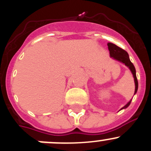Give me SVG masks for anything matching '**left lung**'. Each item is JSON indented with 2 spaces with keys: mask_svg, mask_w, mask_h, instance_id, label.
I'll use <instances>...</instances> for the list:
<instances>
[{
  "mask_svg": "<svg viewBox=\"0 0 151 151\" xmlns=\"http://www.w3.org/2000/svg\"><path fill=\"white\" fill-rule=\"evenodd\" d=\"M108 50H109L110 52V56H111V58H114V59L116 60L120 61L122 63L125 64V65H127V66L130 68L131 72H132L134 77V82H135V93H134V94H135L137 91V89H138V80H137V75H136L135 67H134V64H133L131 62V60H130L128 52L112 43H108ZM131 100L130 101V102H128V104H126V105H125L123 108H121L120 110L128 108L130 105V104H131Z\"/></svg>",
  "mask_w": 151,
  "mask_h": 151,
  "instance_id": "1",
  "label": "left lung"
}]
</instances>
